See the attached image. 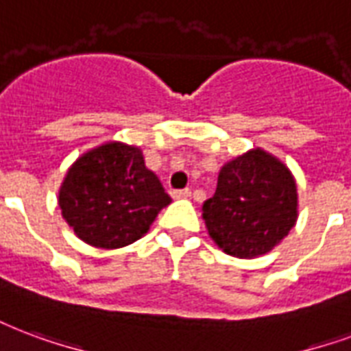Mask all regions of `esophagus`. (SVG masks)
<instances>
[{
	"label": "esophagus",
	"instance_id": "34e87169",
	"mask_svg": "<svg viewBox=\"0 0 351 351\" xmlns=\"http://www.w3.org/2000/svg\"><path fill=\"white\" fill-rule=\"evenodd\" d=\"M171 195H173V199H187V197H191V191L189 189H175Z\"/></svg>",
	"mask_w": 351,
	"mask_h": 351
}]
</instances>
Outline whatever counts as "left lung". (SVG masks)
I'll list each match as a JSON object with an SVG mask.
<instances>
[{"label": "left lung", "mask_w": 351, "mask_h": 351, "mask_svg": "<svg viewBox=\"0 0 351 351\" xmlns=\"http://www.w3.org/2000/svg\"><path fill=\"white\" fill-rule=\"evenodd\" d=\"M298 217L296 182L287 165L252 149L223 165L215 195L202 204L208 234L223 252L252 259L271 252Z\"/></svg>", "instance_id": "left-lung-1"}]
</instances>
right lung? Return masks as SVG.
Masks as SVG:
<instances>
[{"mask_svg": "<svg viewBox=\"0 0 351 351\" xmlns=\"http://www.w3.org/2000/svg\"><path fill=\"white\" fill-rule=\"evenodd\" d=\"M171 202L138 147L108 141L84 152L66 173L58 206L75 235L97 248H121L147 234Z\"/></svg>", "mask_w": 351, "mask_h": 351, "instance_id": "right-lung-1", "label": "right lung"}]
</instances>
